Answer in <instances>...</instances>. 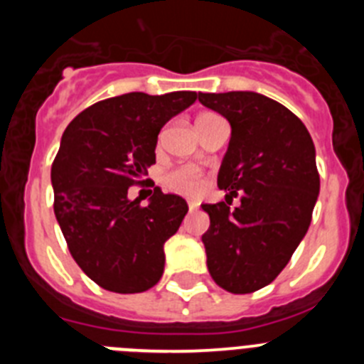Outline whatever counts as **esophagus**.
I'll return each instance as SVG.
<instances>
[{"label": "esophagus", "mask_w": 364, "mask_h": 364, "mask_svg": "<svg viewBox=\"0 0 364 364\" xmlns=\"http://www.w3.org/2000/svg\"><path fill=\"white\" fill-rule=\"evenodd\" d=\"M188 208H189V211H195V210H197V208H198V204H197V202H191V200H189V202H188Z\"/></svg>", "instance_id": "34e87169"}]
</instances>
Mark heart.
I'll use <instances>...</instances> for the list:
<instances>
[{"mask_svg": "<svg viewBox=\"0 0 364 364\" xmlns=\"http://www.w3.org/2000/svg\"><path fill=\"white\" fill-rule=\"evenodd\" d=\"M208 117V114H202L200 118ZM198 118V120H200ZM164 186H166L169 191L178 193V195H197L200 191L202 184H204V175H202L200 169L193 166H178L171 171H167L162 178Z\"/></svg>", "mask_w": 364, "mask_h": 364, "instance_id": "heart-1", "label": "heart"}]
</instances>
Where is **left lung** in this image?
Masks as SVG:
<instances>
[{
  "label": "left lung",
  "instance_id": "8db88e82",
  "mask_svg": "<svg viewBox=\"0 0 364 364\" xmlns=\"http://www.w3.org/2000/svg\"><path fill=\"white\" fill-rule=\"evenodd\" d=\"M231 125L218 188L226 202L204 204L208 269L220 288L252 294L275 281L306 235L319 195L311 136L290 109L252 91L198 92ZM241 205L231 210L233 198Z\"/></svg>",
  "mask_w": 364,
  "mask_h": 364
}]
</instances>
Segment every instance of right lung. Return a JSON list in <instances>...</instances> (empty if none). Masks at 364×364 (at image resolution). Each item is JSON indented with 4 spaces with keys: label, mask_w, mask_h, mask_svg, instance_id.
<instances>
[{
    "label": "right lung",
    "mask_w": 364,
    "mask_h": 364,
    "mask_svg": "<svg viewBox=\"0 0 364 364\" xmlns=\"http://www.w3.org/2000/svg\"><path fill=\"white\" fill-rule=\"evenodd\" d=\"M197 92L162 96L127 92L87 107L67 125L50 169L54 215L69 252L87 277L114 294H140L164 273V244L176 233L188 204L149 189V205L129 200L131 186L147 182L166 122Z\"/></svg>",
    "instance_id": "add662e5"
}]
</instances>
